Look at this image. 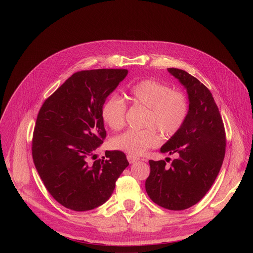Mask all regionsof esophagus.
I'll list each match as a JSON object with an SVG mask.
<instances>
[{"label": "esophagus", "instance_id": "1", "mask_svg": "<svg viewBox=\"0 0 253 253\" xmlns=\"http://www.w3.org/2000/svg\"><path fill=\"white\" fill-rule=\"evenodd\" d=\"M127 160H128V162H129L130 164H132V163H134V162L138 161L139 159H138L137 157H135V156H132V155H127Z\"/></svg>", "mask_w": 253, "mask_h": 253}]
</instances>
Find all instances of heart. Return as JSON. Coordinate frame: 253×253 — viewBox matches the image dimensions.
Returning a JSON list of instances; mask_svg holds the SVG:
<instances>
[{"mask_svg": "<svg viewBox=\"0 0 253 253\" xmlns=\"http://www.w3.org/2000/svg\"><path fill=\"white\" fill-rule=\"evenodd\" d=\"M128 97L133 104L148 109L144 126L150 127L143 130L129 129L113 138L112 144L116 150L131 155H142L160 143V134L154 128L166 136L175 134L189 113L188 100L182 93L171 90L168 85L156 80L136 83L129 89ZM126 110L124 100L110 96L101 106V118L111 129L120 130L125 125Z\"/></svg>", "mask_w": 253, "mask_h": 253, "instance_id": "heart-1", "label": "heart"}]
</instances>
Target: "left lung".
I'll return each mask as SVG.
<instances>
[{
  "label": "left lung",
  "instance_id": "1",
  "mask_svg": "<svg viewBox=\"0 0 253 253\" xmlns=\"http://www.w3.org/2000/svg\"><path fill=\"white\" fill-rule=\"evenodd\" d=\"M185 88L189 113L180 129L163 144L161 153L176 154L168 168L164 160H150L145 191L151 200L169 210L197 204L213 184L225 153V132L211 92L179 69H167Z\"/></svg>",
  "mask_w": 253,
  "mask_h": 253
}]
</instances>
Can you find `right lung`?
I'll use <instances>...</instances> for the list:
<instances>
[{
  "label": "right lung",
  "instance_id": "right-lung-1",
  "mask_svg": "<svg viewBox=\"0 0 253 253\" xmlns=\"http://www.w3.org/2000/svg\"><path fill=\"white\" fill-rule=\"evenodd\" d=\"M127 74L114 69L78 72L39 112L34 163L51 196L71 210L87 211L105 203L129 165L123 152H109L106 160H96L94 154L106 136L101 106Z\"/></svg>",
  "mask_w": 253,
  "mask_h": 253
}]
</instances>
